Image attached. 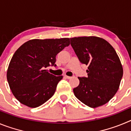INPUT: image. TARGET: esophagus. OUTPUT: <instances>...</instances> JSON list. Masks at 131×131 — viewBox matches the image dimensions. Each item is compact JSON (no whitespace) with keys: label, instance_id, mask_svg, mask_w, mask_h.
Masks as SVG:
<instances>
[{"label":"esophagus","instance_id":"1","mask_svg":"<svg viewBox=\"0 0 131 131\" xmlns=\"http://www.w3.org/2000/svg\"><path fill=\"white\" fill-rule=\"evenodd\" d=\"M64 77L65 78L68 79H69L71 78V77H70V76H67V75H64Z\"/></svg>","mask_w":131,"mask_h":131}]
</instances>
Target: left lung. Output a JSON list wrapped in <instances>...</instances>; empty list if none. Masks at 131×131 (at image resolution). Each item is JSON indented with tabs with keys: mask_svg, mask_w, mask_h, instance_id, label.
I'll list each match as a JSON object with an SVG mask.
<instances>
[{
	"mask_svg": "<svg viewBox=\"0 0 131 131\" xmlns=\"http://www.w3.org/2000/svg\"><path fill=\"white\" fill-rule=\"evenodd\" d=\"M70 40L80 62L88 66V76L78 77L79 84L73 89L74 94L90 107L105 104L117 91L123 73L115 49L97 37H74Z\"/></svg>",
	"mask_w": 131,
	"mask_h": 131,
	"instance_id": "8db88e82",
	"label": "left lung"
}]
</instances>
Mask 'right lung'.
I'll list each match as a JSON object with an SVG mask.
<instances>
[{
  "mask_svg": "<svg viewBox=\"0 0 131 131\" xmlns=\"http://www.w3.org/2000/svg\"><path fill=\"white\" fill-rule=\"evenodd\" d=\"M70 44L69 39H33L18 48L11 59L7 80L14 96L30 107L41 106L54 95L63 76L50 74L56 55Z\"/></svg>",
  "mask_w": 131,
  "mask_h": 131,
  "instance_id": "1",
  "label": "right lung"
}]
</instances>
